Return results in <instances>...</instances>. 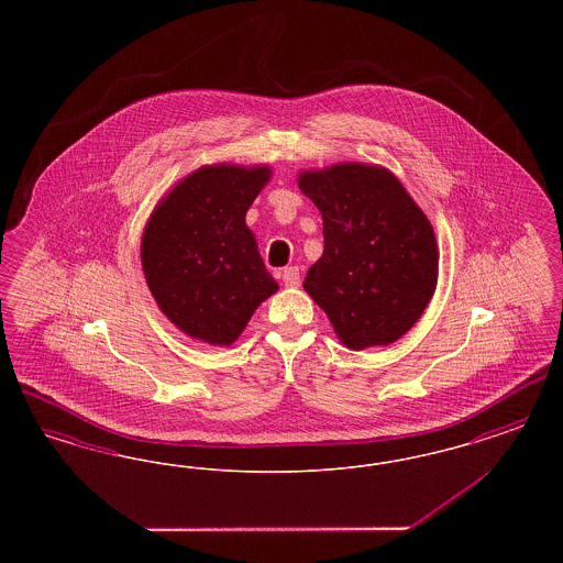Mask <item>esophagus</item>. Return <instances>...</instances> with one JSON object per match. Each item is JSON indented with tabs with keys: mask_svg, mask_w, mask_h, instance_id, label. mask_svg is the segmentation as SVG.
Instances as JSON below:
<instances>
[{
	"mask_svg": "<svg viewBox=\"0 0 563 563\" xmlns=\"http://www.w3.org/2000/svg\"><path fill=\"white\" fill-rule=\"evenodd\" d=\"M283 283L287 287H299L301 278H299V268L297 266H289V268L283 269Z\"/></svg>",
	"mask_w": 563,
	"mask_h": 563,
	"instance_id": "obj_1",
	"label": "esophagus"
}]
</instances>
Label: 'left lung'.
Returning a JSON list of instances; mask_svg holds the SVG:
<instances>
[{"label":"left lung","mask_w":563,"mask_h":563,"mask_svg":"<svg viewBox=\"0 0 563 563\" xmlns=\"http://www.w3.org/2000/svg\"><path fill=\"white\" fill-rule=\"evenodd\" d=\"M299 189L321 211L324 239L306 291L349 349L397 342L437 287V241L427 214L379 166L301 173Z\"/></svg>","instance_id":"1"}]
</instances>
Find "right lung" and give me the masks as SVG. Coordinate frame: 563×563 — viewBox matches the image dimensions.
<instances>
[{
	"label": "right lung",
	"instance_id": "obj_1",
	"mask_svg": "<svg viewBox=\"0 0 563 563\" xmlns=\"http://www.w3.org/2000/svg\"><path fill=\"white\" fill-rule=\"evenodd\" d=\"M266 166L198 168L150 217L141 266L162 312L207 344L230 346L278 289L244 214L268 181Z\"/></svg>",
	"mask_w": 563,
	"mask_h": 563
}]
</instances>
